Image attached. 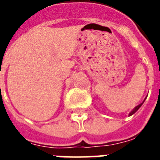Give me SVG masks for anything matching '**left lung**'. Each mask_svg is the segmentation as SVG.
Instances as JSON below:
<instances>
[{"label": "left lung", "mask_w": 160, "mask_h": 160, "mask_svg": "<svg viewBox=\"0 0 160 160\" xmlns=\"http://www.w3.org/2000/svg\"><path fill=\"white\" fill-rule=\"evenodd\" d=\"M145 99H146V98H145ZM144 101H145V100H144ZM144 101H143V102H142L141 104H139V105H137L136 107H134V110H133V111H131L130 113H129V116H132V115H133V114H134V113H135V112H136V111H137L138 110H139V109L141 108V105H142V104H143V103H144Z\"/></svg>", "instance_id": "obj_1"}]
</instances>
